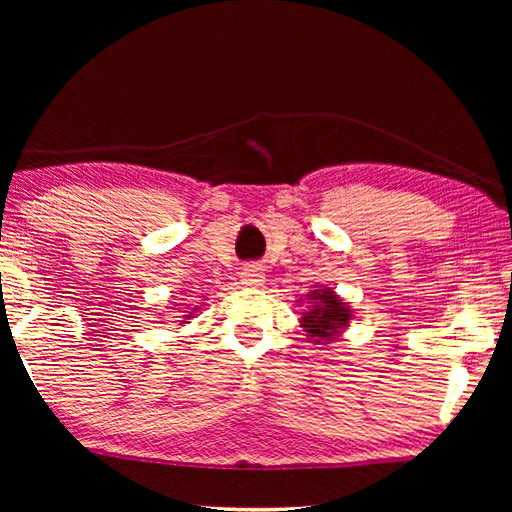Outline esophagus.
<instances>
[{"mask_svg":"<svg viewBox=\"0 0 512 512\" xmlns=\"http://www.w3.org/2000/svg\"><path fill=\"white\" fill-rule=\"evenodd\" d=\"M242 277H244V284H248V286H262V284H264L262 268L255 266V264H248V266L244 268Z\"/></svg>","mask_w":512,"mask_h":512,"instance_id":"34e87169","label":"esophagus"}]
</instances>
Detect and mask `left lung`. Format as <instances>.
I'll list each match as a JSON object with an SVG mask.
<instances>
[{"instance_id":"1","label":"left lung","mask_w":512,"mask_h":512,"mask_svg":"<svg viewBox=\"0 0 512 512\" xmlns=\"http://www.w3.org/2000/svg\"><path fill=\"white\" fill-rule=\"evenodd\" d=\"M312 310L303 312L301 323L314 343H330L350 323V310L332 290H314L308 295Z\"/></svg>"}]
</instances>
